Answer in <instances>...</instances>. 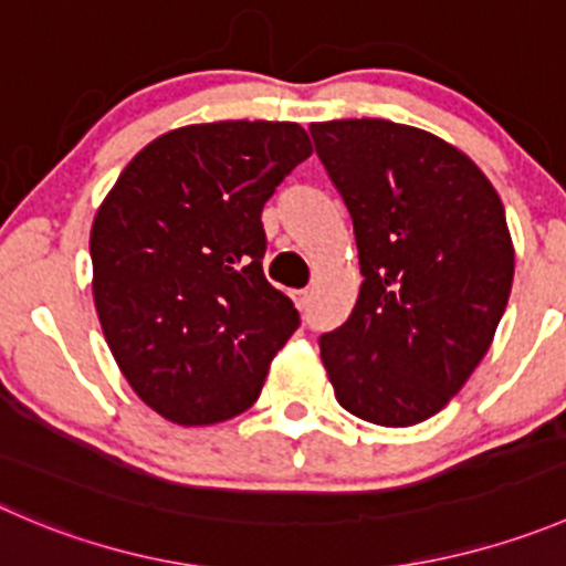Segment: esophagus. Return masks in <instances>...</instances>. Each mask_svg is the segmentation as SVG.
Instances as JSON below:
<instances>
[{"mask_svg":"<svg viewBox=\"0 0 566 566\" xmlns=\"http://www.w3.org/2000/svg\"><path fill=\"white\" fill-rule=\"evenodd\" d=\"M293 298H295V306H298L301 312H306V306H310V301H312V293H310V290H298Z\"/></svg>","mask_w":566,"mask_h":566,"instance_id":"esophagus-1","label":"esophagus"}]
</instances>
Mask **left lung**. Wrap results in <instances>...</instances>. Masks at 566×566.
<instances>
[{
	"label": "left lung",
	"mask_w": 566,
	"mask_h": 566,
	"mask_svg": "<svg viewBox=\"0 0 566 566\" xmlns=\"http://www.w3.org/2000/svg\"><path fill=\"white\" fill-rule=\"evenodd\" d=\"M310 132L365 276L321 359L343 409L406 429L437 415L490 350L514 279L506 212L484 171L431 132L384 118Z\"/></svg>",
	"instance_id": "1"
}]
</instances>
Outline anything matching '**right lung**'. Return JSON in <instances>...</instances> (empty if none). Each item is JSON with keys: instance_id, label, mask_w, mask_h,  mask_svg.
Returning <instances> with one entry per match:
<instances>
[{"instance_id": "right-lung-1", "label": "right lung", "mask_w": 566, "mask_h": 566, "mask_svg": "<svg viewBox=\"0 0 566 566\" xmlns=\"http://www.w3.org/2000/svg\"><path fill=\"white\" fill-rule=\"evenodd\" d=\"M312 155L290 120L182 126L132 157L91 229L93 301L137 398L179 426L249 409L298 328L262 273V207Z\"/></svg>"}]
</instances>
